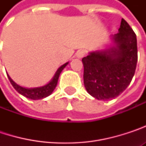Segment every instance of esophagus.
<instances>
[{"label":"esophagus","instance_id":"obj_1","mask_svg":"<svg viewBox=\"0 0 146 146\" xmlns=\"http://www.w3.org/2000/svg\"><path fill=\"white\" fill-rule=\"evenodd\" d=\"M85 54H86V51H85L84 50H78V52L76 53V56H77V57H78V58H82V57H84V56H85Z\"/></svg>","mask_w":146,"mask_h":146}]
</instances>
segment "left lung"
Masks as SVG:
<instances>
[{
  "mask_svg": "<svg viewBox=\"0 0 146 146\" xmlns=\"http://www.w3.org/2000/svg\"><path fill=\"white\" fill-rule=\"evenodd\" d=\"M118 31L112 36L115 47L90 52L82 59L85 89L97 100L117 97L131 83L135 73L138 61L136 35L123 18Z\"/></svg>",
  "mask_w": 146,
  "mask_h": 146,
  "instance_id": "8db88e82",
  "label": "left lung"
}]
</instances>
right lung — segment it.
<instances>
[{
    "label": "right lung",
    "instance_id": "obj_1",
    "mask_svg": "<svg viewBox=\"0 0 146 146\" xmlns=\"http://www.w3.org/2000/svg\"><path fill=\"white\" fill-rule=\"evenodd\" d=\"M68 64V62L63 64L62 66H61L57 69L56 74L54 75L53 78L50 80V82L49 84H47L46 85L42 86V87H39V88H31V89L23 88V87L17 84L14 81L9 77V75H7V76H8V78H9L12 85L13 86V88L19 94H21L22 96H23L29 99H31V100H40V99H43L44 97H47L48 96H50L53 92V90H55V88L57 84V81H58L60 73H62L63 68Z\"/></svg>",
    "mask_w": 146,
    "mask_h": 146
}]
</instances>
